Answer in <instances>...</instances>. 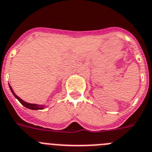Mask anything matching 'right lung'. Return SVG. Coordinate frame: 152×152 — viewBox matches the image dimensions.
<instances>
[{
  "label": "right lung",
  "instance_id": "right-lung-1",
  "mask_svg": "<svg viewBox=\"0 0 152 152\" xmlns=\"http://www.w3.org/2000/svg\"><path fill=\"white\" fill-rule=\"evenodd\" d=\"M9 87H10V89L11 92H12V93L13 94V96H14L15 97H16V99H17L19 101V102H20L21 104H22V105H24L26 108H29V109H31V110H41V109H44V105H37V104H31V103H28V102H26L23 101L22 99H21L20 98H19L18 96L16 95V93H14V91L12 90V87H10V85L9 84Z\"/></svg>",
  "mask_w": 152,
  "mask_h": 152
}]
</instances>
